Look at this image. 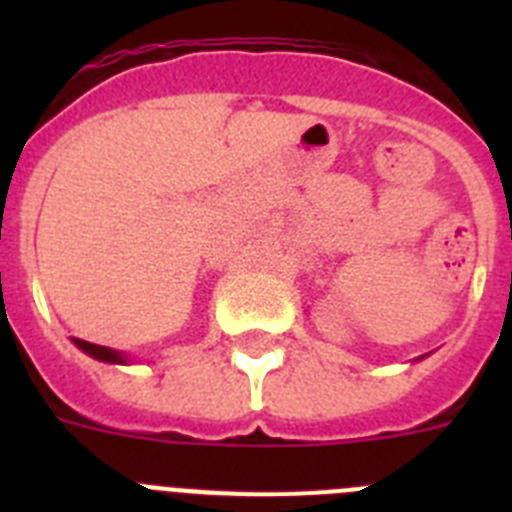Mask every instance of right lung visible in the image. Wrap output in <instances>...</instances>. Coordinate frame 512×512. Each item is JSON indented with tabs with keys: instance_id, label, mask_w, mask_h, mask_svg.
I'll return each instance as SVG.
<instances>
[{
	"instance_id": "right-lung-1",
	"label": "right lung",
	"mask_w": 512,
	"mask_h": 512,
	"mask_svg": "<svg viewBox=\"0 0 512 512\" xmlns=\"http://www.w3.org/2000/svg\"><path fill=\"white\" fill-rule=\"evenodd\" d=\"M74 343L84 351V354H89L97 361H107V364H128V356L120 354V351H112V348L107 346H97V343L81 341V338H74Z\"/></svg>"
}]
</instances>
